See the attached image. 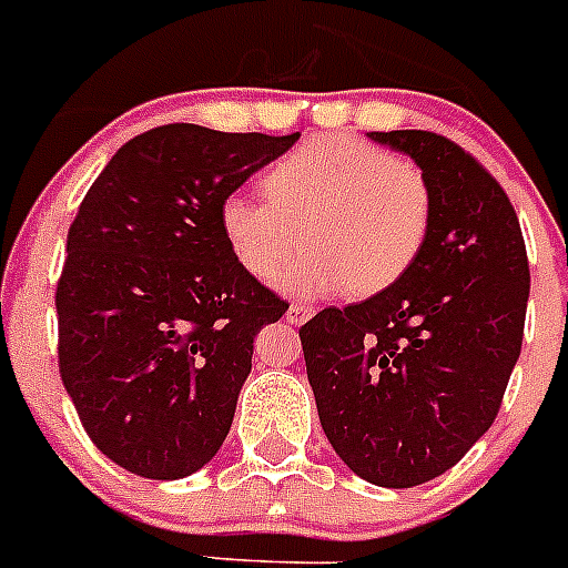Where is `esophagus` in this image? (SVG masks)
I'll return each mask as SVG.
<instances>
[{
	"label": "esophagus",
	"mask_w": 568,
	"mask_h": 568,
	"mask_svg": "<svg viewBox=\"0 0 568 568\" xmlns=\"http://www.w3.org/2000/svg\"><path fill=\"white\" fill-rule=\"evenodd\" d=\"M314 314L312 306H306V303H300V300H294L292 306H288V312H285V321L294 323V326H300V323H306L308 317Z\"/></svg>",
	"instance_id": "obj_1"
}]
</instances>
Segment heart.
Returning <instances> with one entry per match:
<instances>
[{"label":"heart","instance_id":"b5f03b06","mask_svg":"<svg viewBox=\"0 0 568 568\" xmlns=\"http://www.w3.org/2000/svg\"><path fill=\"white\" fill-rule=\"evenodd\" d=\"M265 199L225 195L219 225L254 280L285 271L294 294L373 297L413 268L433 225V184L422 164L352 135H314L265 173Z\"/></svg>","mask_w":568,"mask_h":568}]
</instances>
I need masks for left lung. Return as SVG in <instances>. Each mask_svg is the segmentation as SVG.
Masks as SVG:
<instances>
[{
  "label": "left lung",
  "instance_id": "left-lung-1",
  "mask_svg": "<svg viewBox=\"0 0 568 568\" xmlns=\"http://www.w3.org/2000/svg\"><path fill=\"white\" fill-rule=\"evenodd\" d=\"M433 184V225L413 268L364 303L300 326L328 442L381 488L450 470L485 436L523 349L528 256L511 199L456 141L373 132Z\"/></svg>",
  "mask_w": 568,
  "mask_h": 568
}]
</instances>
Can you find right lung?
<instances>
[{
	"instance_id": "right-lung-1",
	"label": "right lung",
	"mask_w": 568,
	"mask_h": 568,
	"mask_svg": "<svg viewBox=\"0 0 568 568\" xmlns=\"http://www.w3.org/2000/svg\"><path fill=\"white\" fill-rule=\"evenodd\" d=\"M297 138L166 123L114 152L80 202L57 364L83 430L130 474H195L231 430L256 332L288 303L233 260L219 207Z\"/></svg>"
}]
</instances>
